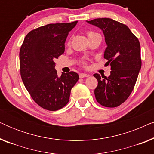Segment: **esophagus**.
Segmentation results:
<instances>
[{"label": "esophagus", "instance_id": "esophagus-1", "mask_svg": "<svg viewBox=\"0 0 154 154\" xmlns=\"http://www.w3.org/2000/svg\"><path fill=\"white\" fill-rule=\"evenodd\" d=\"M89 76V75L86 74V73H79V78H85V77H88Z\"/></svg>", "mask_w": 154, "mask_h": 154}]
</instances>
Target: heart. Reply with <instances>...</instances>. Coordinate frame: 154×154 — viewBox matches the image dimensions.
<instances>
[{"mask_svg": "<svg viewBox=\"0 0 154 154\" xmlns=\"http://www.w3.org/2000/svg\"><path fill=\"white\" fill-rule=\"evenodd\" d=\"M87 34H88V38H91V37H92V36H94V35H97L98 33H95V32H94V31H88V32H87ZM82 64L85 65V61H82Z\"/></svg>", "mask_w": 154, "mask_h": 154, "instance_id": "1", "label": "heart"}]
</instances>
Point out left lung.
Listing matches in <instances>:
<instances>
[{"instance_id": "left-lung-1", "label": "left lung", "mask_w": 154, "mask_h": 154, "mask_svg": "<svg viewBox=\"0 0 154 154\" xmlns=\"http://www.w3.org/2000/svg\"><path fill=\"white\" fill-rule=\"evenodd\" d=\"M104 32L107 48L104 57L111 66V75L98 81L94 95L99 104L105 107H117L125 102L134 89L142 66L140 44L125 24L110 18L87 21Z\"/></svg>"}]
</instances>
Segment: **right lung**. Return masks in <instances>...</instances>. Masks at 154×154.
Wrapping results in <instances>:
<instances>
[{
    "instance_id": "1",
    "label": "right lung",
    "mask_w": 154,
    "mask_h": 154,
    "mask_svg": "<svg viewBox=\"0 0 154 154\" xmlns=\"http://www.w3.org/2000/svg\"><path fill=\"white\" fill-rule=\"evenodd\" d=\"M77 22L49 24L33 29L21 46L22 81L33 101L46 110L57 111L66 106L71 88L79 79L74 71L58 77L54 62L64 52L67 35Z\"/></svg>"
}]
</instances>
